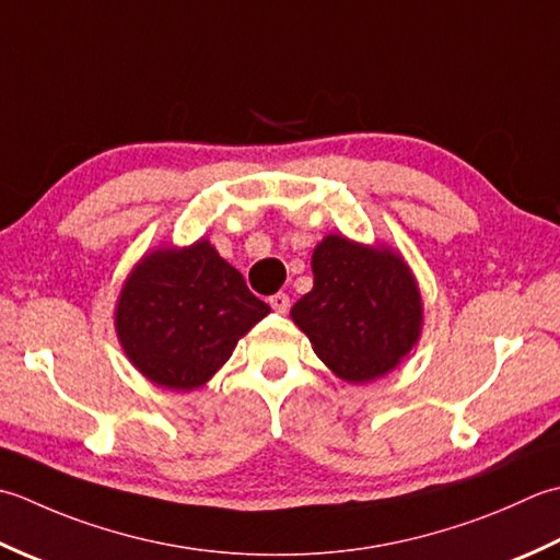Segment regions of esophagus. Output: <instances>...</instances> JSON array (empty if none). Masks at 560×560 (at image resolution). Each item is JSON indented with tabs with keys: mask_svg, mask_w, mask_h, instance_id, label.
I'll return each mask as SVG.
<instances>
[{
	"mask_svg": "<svg viewBox=\"0 0 560 560\" xmlns=\"http://www.w3.org/2000/svg\"><path fill=\"white\" fill-rule=\"evenodd\" d=\"M268 304L272 306V312H278V314H288L290 312V296L284 294V292L272 294L270 300H268Z\"/></svg>",
	"mask_w": 560,
	"mask_h": 560,
	"instance_id": "34e87169",
	"label": "esophagus"
}]
</instances>
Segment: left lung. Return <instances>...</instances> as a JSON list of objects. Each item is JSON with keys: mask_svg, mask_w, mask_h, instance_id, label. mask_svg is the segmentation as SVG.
<instances>
[{"mask_svg": "<svg viewBox=\"0 0 560 560\" xmlns=\"http://www.w3.org/2000/svg\"><path fill=\"white\" fill-rule=\"evenodd\" d=\"M314 288L292 306L326 368L350 384L401 362L423 330V300L406 260L389 246L328 234L312 256Z\"/></svg>", "mask_w": 560, "mask_h": 560, "instance_id": "obj_1", "label": "left lung"}]
</instances>
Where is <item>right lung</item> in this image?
Instances as JSON below:
<instances>
[{
	"mask_svg": "<svg viewBox=\"0 0 560 560\" xmlns=\"http://www.w3.org/2000/svg\"><path fill=\"white\" fill-rule=\"evenodd\" d=\"M270 306L208 238L150 250L125 280L116 334L125 355L156 386L198 389L232 358Z\"/></svg>",
	"mask_w": 560,
	"mask_h": 560,
	"instance_id": "1",
	"label": "right lung"
}]
</instances>
